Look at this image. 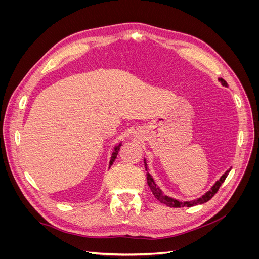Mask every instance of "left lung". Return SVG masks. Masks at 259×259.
<instances>
[{
    "instance_id": "left-lung-1",
    "label": "left lung",
    "mask_w": 259,
    "mask_h": 259,
    "mask_svg": "<svg viewBox=\"0 0 259 259\" xmlns=\"http://www.w3.org/2000/svg\"><path fill=\"white\" fill-rule=\"evenodd\" d=\"M219 81L222 82L223 85L227 86V82L224 80V79H219ZM144 163H145V168L147 170V183H148V186L149 188H150V190L152 191L154 197L158 199L161 203H163V204H165L169 207H184V206H187V207H191V206H194V205H198V204H203V203H205L207 201H209L211 198L214 197V195L217 193L218 189L221 188V186L223 185V183L225 182V179L227 178V176H228L229 174V170H227L226 173L221 177V179L218 180V182H216V184L210 188V190L207 191L204 195H203L202 198L198 199V200H194V201H189V202H180L178 200H175V199H171L169 197H167V195L163 194V192L159 189L158 187H156L155 183L153 178L151 177V175L149 174L148 171V166H147V162H146V159H144Z\"/></svg>"
}]
</instances>
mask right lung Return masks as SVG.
<instances>
[{
  "label": "right lung",
  "instance_id": "right-lung-1",
  "mask_svg": "<svg viewBox=\"0 0 259 259\" xmlns=\"http://www.w3.org/2000/svg\"><path fill=\"white\" fill-rule=\"evenodd\" d=\"M120 147H121V144H120L119 146L114 147V150H113V152H112L111 160H110V165H109V167H110V166L112 165V164H113V162H114V160H115V158H116V155H117V152H119V150H120Z\"/></svg>",
  "mask_w": 259,
  "mask_h": 259
}]
</instances>
